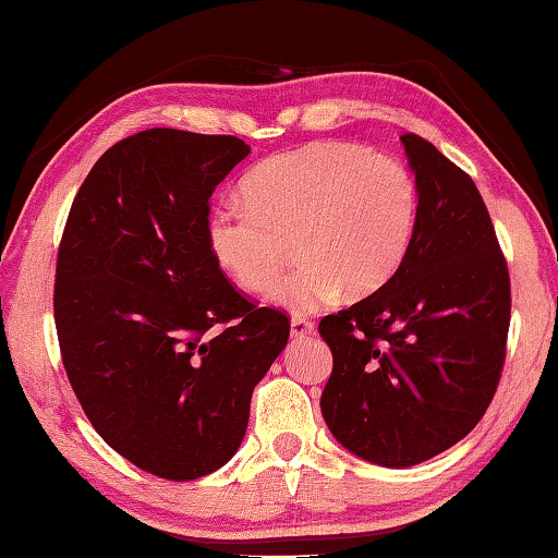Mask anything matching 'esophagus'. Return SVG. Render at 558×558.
I'll list each match as a JSON object with an SVG mask.
<instances>
[{
	"instance_id": "obj_1",
	"label": "esophagus",
	"mask_w": 558,
	"mask_h": 558,
	"mask_svg": "<svg viewBox=\"0 0 558 558\" xmlns=\"http://www.w3.org/2000/svg\"><path fill=\"white\" fill-rule=\"evenodd\" d=\"M313 332H315L313 319H307V317H292L290 319V335L295 339H302V337H307Z\"/></svg>"
}]
</instances>
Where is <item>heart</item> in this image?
I'll return each mask as SVG.
<instances>
[{
	"label": "heart",
	"mask_w": 558,
	"mask_h": 558,
	"mask_svg": "<svg viewBox=\"0 0 558 558\" xmlns=\"http://www.w3.org/2000/svg\"><path fill=\"white\" fill-rule=\"evenodd\" d=\"M245 206L209 221L219 266L243 290L278 292L292 313L374 295L401 268L418 221V184L403 159L356 143L325 140L268 157L243 179Z\"/></svg>",
	"instance_id": "1"
}]
</instances>
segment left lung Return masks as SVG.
I'll return each mask as SVG.
<instances>
[{
  "mask_svg": "<svg viewBox=\"0 0 558 558\" xmlns=\"http://www.w3.org/2000/svg\"><path fill=\"white\" fill-rule=\"evenodd\" d=\"M418 221L401 268L374 295L319 319L332 349L323 415L354 456L409 468L483 418L507 354V260L468 172L413 132L401 137Z\"/></svg>",
  "mask_w": 558,
  "mask_h": 558,
  "instance_id": "left-lung-1",
  "label": "left lung"
}]
</instances>
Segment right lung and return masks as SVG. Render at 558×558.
Returning <instances> with one entry per match:
<instances>
[{"label":"right lung","instance_id":"obj_1","mask_svg":"<svg viewBox=\"0 0 558 558\" xmlns=\"http://www.w3.org/2000/svg\"><path fill=\"white\" fill-rule=\"evenodd\" d=\"M248 153L233 135H130L93 165L61 235L53 319L75 399L112 450L174 483L233 458L290 337L209 245L214 189Z\"/></svg>","mask_w":558,"mask_h":558}]
</instances>
